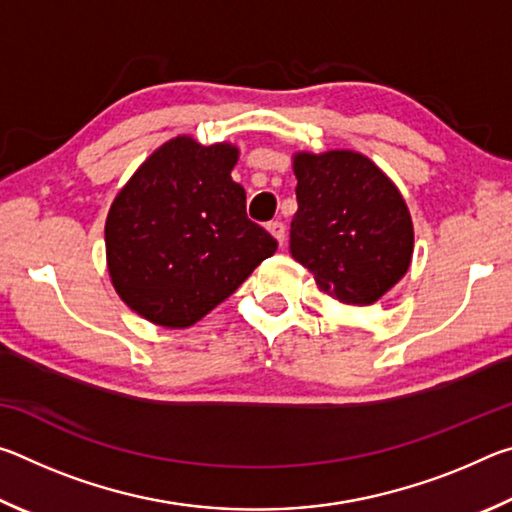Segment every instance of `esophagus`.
<instances>
[{"mask_svg":"<svg viewBox=\"0 0 512 512\" xmlns=\"http://www.w3.org/2000/svg\"><path fill=\"white\" fill-rule=\"evenodd\" d=\"M268 228V232H271V235L280 241V246L284 244V232H287V228H284V223L282 221H271L266 225Z\"/></svg>","mask_w":512,"mask_h":512,"instance_id":"1","label":"esophagus"}]
</instances>
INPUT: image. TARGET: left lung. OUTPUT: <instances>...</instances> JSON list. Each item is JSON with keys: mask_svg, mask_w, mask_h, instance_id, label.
Returning <instances> with one entry per match:
<instances>
[{"mask_svg": "<svg viewBox=\"0 0 512 512\" xmlns=\"http://www.w3.org/2000/svg\"><path fill=\"white\" fill-rule=\"evenodd\" d=\"M293 171V259L341 305L377 302L409 271L413 255L411 216L397 187L366 155L352 151L300 153Z\"/></svg>", "mask_w": 512, "mask_h": 512, "instance_id": "8db88e82", "label": "left lung"}]
</instances>
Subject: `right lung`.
I'll return each mask as SVG.
<instances>
[{"mask_svg":"<svg viewBox=\"0 0 512 512\" xmlns=\"http://www.w3.org/2000/svg\"><path fill=\"white\" fill-rule=\"evenodd\" d=\"M235 162V146L176 137L112 203L106 221L112 284L151 323L194 325L277 250V241L248 219L244 187L230 176Z\"/></svg>","mask_w":512,"mask_h":512,"instance_id":"add662e5","label":"right lung"}]
</instances>
